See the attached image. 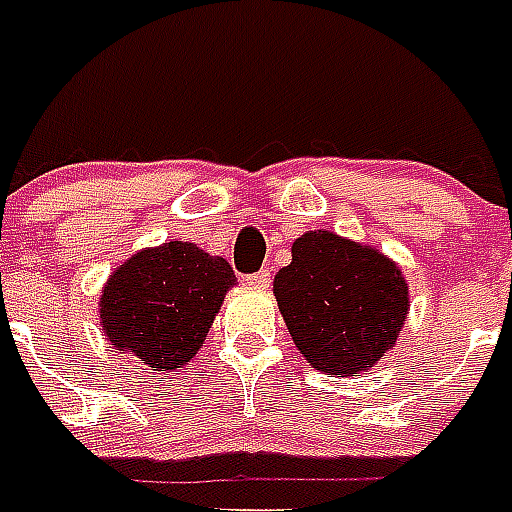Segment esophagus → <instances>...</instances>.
<instances>
[{"instance_id":"obj_1","label":"esophagus","mask_w":512,"mask_h":512,"mask_svg":"<svg viewBox=\"0 0 512 512\" xmlns=\"http://www.w3.org/2000/svg\"><path fill=\"white\" fill-rule=\"evenodd\" d=\"M244 284L255 287V290H268V287H271V273L268 271L252 273V276H247V279H244Z\"/></svg>"}]
</instances>
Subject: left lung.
Returning a JSON list of instances; mask_svg holds the SVG:
<instances>
[{"label":"left lung","mask_w":512,"mask_h":512,"mask_svg":"<svg viewBox=\"0 0 512 512\" xmlns=\"http://www.w3.org/2000/svg\"><path fill=\"white\" fill-rule=\"evenodd\" d=\"M273 295L298 351L330 376L370 370L400 338L411 292L403 268L360 241L306 230Z\"/></svg>","instance_id":"left-lung-1"}]
</instances>
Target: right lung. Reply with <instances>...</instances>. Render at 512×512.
I'll list each match as a JSON object with an SVG mask.
<instances>
[{"label": "right lung", "mask_w": 512, "mask_h": 512, "mask_svg": "<svg viewBox=\"0 0 512 512\" xmlns=\"http://www.w3.org/2000/svg\"><path fill=\"white\" fill-rule=\"evenodd\" d=\"M233 284L228 260L190 241L144 247L117 265L101 287V330L120 354H131L150 370L174 373L204 346Z\"/></svg>", "instance_id": "obj_1"}]
</instances>
